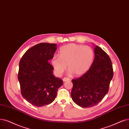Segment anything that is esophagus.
I'll use <instances>...</instances> for the list:
<instances>
[{
    "label": "esophagus",
    "instance_id": "34e87169",
    "mask_svg": "<svg viewBox=\"0 0 129 129\" xmlns=\"http://www.w3.org/2000/svg\"><path fill=\"white\" fill-rule=\"evenodd\" d=\"M69 80H70V79L68 78H64L63 79V81L64 82H65V81H69Z\"/></svg>",
    "mask_w": 129,
    "mask_h": 129
}]
</instances>
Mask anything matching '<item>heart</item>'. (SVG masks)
<instances>
[{
  "label": "heart",
  "mask_w": 129,
  "mask_h": 129,
  "mask_svg": "<svg viewBox=\"0 0 129 129\" xmlns=\"http://www.w3.org/2000/svg\"><path fill=\"white\" fill-rule=\"evenodd\" d=\"M59 54V56L54 55L51 61L55 73L58 76L63 73L67 65L70 73L75 76L84 74L91 67L94 57L91 47L75 44L62 47Z\"/></svg>",
  "instance_id": "b5f03b06"
}]
</instances>
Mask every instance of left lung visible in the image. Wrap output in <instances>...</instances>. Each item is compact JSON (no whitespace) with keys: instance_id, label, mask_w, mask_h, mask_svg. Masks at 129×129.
<instances>
[{"instance_id":"1","label":"left lung","mask_w":129,"mask_h":129,"mask_svg":"<svg viewBox=\"0 0 129 129\" xmlns=\"http://www.w3.org/2000/svg\"><path fill=\"white\" fill-rule=\"evenodd\" d=\"M94 59L91 67L81 77L72 80L71 97L80 107L96 105L107 93L113 77L112 61L98 46L94 48Z\"/></svg>"}]
</instances>
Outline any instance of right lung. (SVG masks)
I'll return each mask as SVG.
<instances>
[{"label":"right lung","instance_id":"1","mask_svg":"<svg viewBox=\"0 0 129 129\" xmlns=\"http://www.w3.org/2000/svg\"><path fill=\"white\" fill-rule=\"evenodd\" d=\"M57 49V45L40 43L31 47L23 55L19 63L18 80L23 97L37 107L51 104L58 89L63 84L53 74L49 63Z\"/></svg>","mask_w":129,"mask_h":129}]
</instances>
